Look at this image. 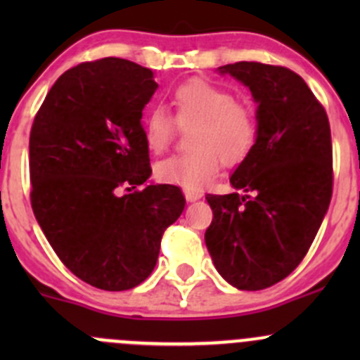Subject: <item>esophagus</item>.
<instances>
[{
	"label": "esophagus",
	"instance_id": "esophagus-1",
	"mask_svg": "<svg viewBox=\"0 0 360 360\" xmlns=\"http://www.w3.org/2000/svg\"><path fill=\"white\" fill-rule=\"evenodd\" d=\"M184 197H186L188 202H197L202 198V193L195 190H184Z\"/></svg>",
	"mask_w": 360,
	"mask_h": 360
}]
</instances>
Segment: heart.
Here are the masks:
<instances>
[{
	"label": "heart",
	"instance_id": "b5f03b06",
	"mask_svg": "<svg viewBox=\"0 0 360 360\" xmlns=\"http://www.w3.org/2000/svg\"><path fill=\"white\" fill-rule=\"evenodd\" d=\"M179 127H191L188 153L174 155L155 167V176L184 190H202L216 177L219 160L228 167L249 157L257 139L256 115L248 104L235 101L228 90L193 79L172 96ZM174 136V120L163 108H153L144 118V141L153 153L167 150Z\"/></svg>",
	"mask_w": 360,
	"mask_h": 360
}]
</instances>
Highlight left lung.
I'll use <instances>...</instances> for the list:
<instances>
[{"label":"left lung","mask_w":360,"mask_h":360,"mask_svg":"<svg viewBox=\"0 0 360 360\" xmlns=\"http://www.w3.org/2000/svg\"><path fill=\"white\" fill-rule=\"evenodd\" d=\"M257 104V139L230 177L233 193L207 195L205 245L221 277L240 291L277 284L310 249L333 195L331 129L324 108L288 68H217Z\"/></svg>","instance_id":"8db88e82"}]
</instances>
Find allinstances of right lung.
Segmentation results:
<instances>
[{
	"instance_id": "add662e5",
	"label": "right lung",
	"mask_w": 360,
	"mask_h": 360,
	"mask_svg": "<svg viewBox=\"0 0 360 360\" xmlns=\"http://www.w3.org/2000/svg\"><path fill=\"white\" fill-rule=\"evenodd\" d=\"M153 71L106 57L68 69L29 137L32 212L59 259L86 284L127 291L157 264L167 226L184 209L172 184L148 183L143 110ZM143 191L120 195L119 188Z\"/></svg>"
}]
</instances>
